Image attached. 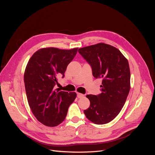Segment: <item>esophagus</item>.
Masks as SVG:
<instances>
[{"instance_id":"obj_1","label":"esophagus","mask_w":155,"mask_h":155,"mask_svg":"<svg viewBox=\"0 0 155 155\" xmlns=\"http://www.w3.org/2000/svg\"><path fill=\"white\" fill-rule=\"evenodd\" d=\"M84 94H81V93H77V97L78 98H83L84 97Z\"/></svg>"}]
</instances>
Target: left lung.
<instances>
[{
    "mask_svg": "<svg viewBox=\"0 0 155 155\" xmlns=\"http://www.w3.org/2000/svg\"><path fill=\"white\" fill-rule=\"evenodd\" d=\"M78 52L91 66L93 77L103 80L101 94L87 95L90 107L84 113L94 124H107L119 114L129 93L128 62L118 48L104 43L81 48Z\"/></svg>",
    "mask_w": 155,
    "mask_h": 155,
    "instance_id": "8db88e82",
    "label": "left lung"
}]
</instances>
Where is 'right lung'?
Here are the masks:
<instances>
[{
    "label": "right lung",
    "mask_w": 155,
    "mask_h": 155,
    "mask_svg": "<svg viewBox=\"0 0 155 155\" xmlns=\"http://www.w3.org/2000/svg\"><path fill=\"white\" fill-rule=\"evenodd\" d=\"M77 51L78 48L39 49L26 67L24 82L29 107L37 119L45 126L56 127L61 124L77 97L74 92L54 90V86L58 77H64L67 66Z\"/></svg>",
    "instance_id": "right-lung-1"
}]
</instances>
